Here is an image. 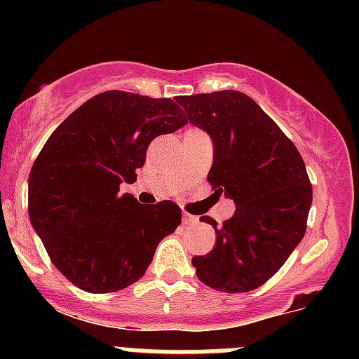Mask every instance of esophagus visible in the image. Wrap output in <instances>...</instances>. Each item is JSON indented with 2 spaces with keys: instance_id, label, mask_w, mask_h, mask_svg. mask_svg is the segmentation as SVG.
I'll list each match as a JSON object with an SVG mask.
<instances>
[{
  "instance_id": "1",
  "label": "esophagus",
  "mask_w": 359,
  "mask_h": 359,
  "mask_svg": "<svg viewBox=\"0 0 359 359\" xmlns=\"http://www.w3.org/2000/svg\"><path fill=\"white\" fill-rule=\"evenodd\" d=\"M182 222L186 224V226H194V224L200 222V219H198L196 215H191V213L184 212V215H182Z\"/></svg>"
}]
</instances>
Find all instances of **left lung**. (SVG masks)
I'll return each instance as SVG.
<instances>
[{
    "instance_id": "left-lung-1",
    "label": "left lung",
    "mask_w": 359,
    "mask_h": 359,
    "mask_svg": "<svg viewBox=\"0 0 359 359\" xmlns=\"http://www.w3.org/2000/svg\"><path fill=\"white\" fill-rule=\"evenodd\" d=\"M187 121L208 132L215 194L236 212L215 229V247L193 257L196 276L213 290L243 293L262 287L280 271L306 234L313 186L293 142L257 102L236 90L177 99Z\"/></svg>"
}]
</instances>
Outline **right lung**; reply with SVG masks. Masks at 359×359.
Here are the masks:
<instances>
[{"instance_id":"right-lung-1","label":"right lung","mask_w":359,"mask_h":359,"mask_svg":"<svg viewBox=\"0 0 359 359\" xmlns=\"http://www.w3.org/2000/svg\"><path fill=\"white\" fill-rule=\"evenodd\" d=\"M187 123L172 99L109 90L48 137L29 173V219L53 266L81 290L109 293L144 276L159 241L180 226L173 201L144 206L135 182L151 140Z\"/></svg>"}]
</instances>
